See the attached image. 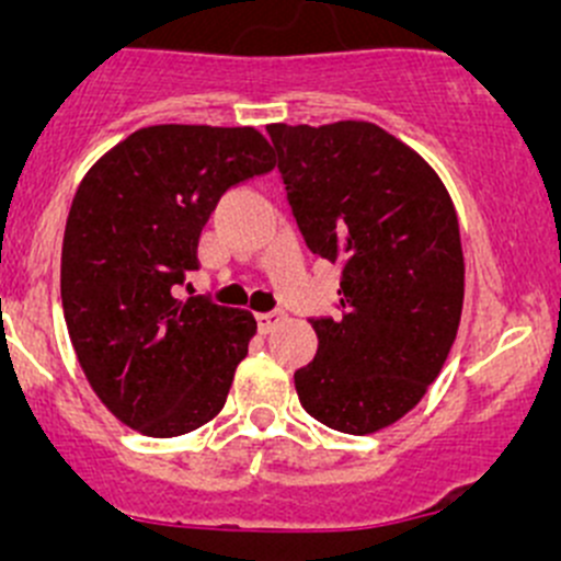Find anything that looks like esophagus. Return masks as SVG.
Returning <instances> with one entry per match:
<instances>
[{
  "label": "esophagus",
  "mask_w": 561,
  "mask_h": 561,
  "mask_svg": "<svg viewBox=\"0 0 561 561\" xmlns=\"http://www.w3.org/2000/svg\"><path fill=\"white\" fill-rule=\"evenodd\" d=\"M254 320H257L260 331L271 333L276 325H279L282 320H285V314H282V312H257V314H254Z\"/></svg>",
  "instance_id": "34e87169"
}]
</instances>
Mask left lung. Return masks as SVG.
Here are the masks:
<instances>
[{"label":"left lung","instance_id":"1","mask_svg":"<svg viewBox=\"0 0 561 561\" xmlns=\"http://www.w3.org/2000/svg\"><path fill=\"white\" fill-rule=\"evenodd\" d=\"M304 241L342 265V317H317L296 371L301 407L344 434L404 417L437 380L463 307L448 190L417 151L371 122L268 124Z\"/></svg>","mask_w":561,"mask_h":561}]
</instances>
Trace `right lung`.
<instances>
[{
  "mask_svg": "<svg viewBox=\"0 0 561 561\" xmlns=\"http://www.w3.org/2000/svg\"><path fill=\"white\" fill-rule=\"evenodd\" d=\"M254 127L157 124L83 175L61 244V307L100 401L146 437H179L228 399L257 322L171 296L197 268L203 225L230 186L274 171Z\"/></svg>",
  "mask_w": 561,
  "mask_h": 561,
  "instance_id": "obj_1",
  "label": "right lung"
}]
</instances>
